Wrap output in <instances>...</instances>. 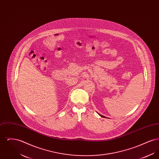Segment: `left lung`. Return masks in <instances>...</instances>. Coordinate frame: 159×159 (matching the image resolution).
Masks as SVG:
<instances>
[{"label":"left lung","mask_w":159,"mask_h":159,"mask_svg":"<svg viewBox=\"0 0 159 159\" xmlns=\"http://www.w3.org/2000/svg\"><path fill=\"white\" fill-rule=\"evenodd\" d=\"M98 114H99V116H101V117H105V118H106V117H105V116H102V115H101V114H100L98 113Z\"/></svg>","instance_id":"left-lung-1"}]
</instances>
